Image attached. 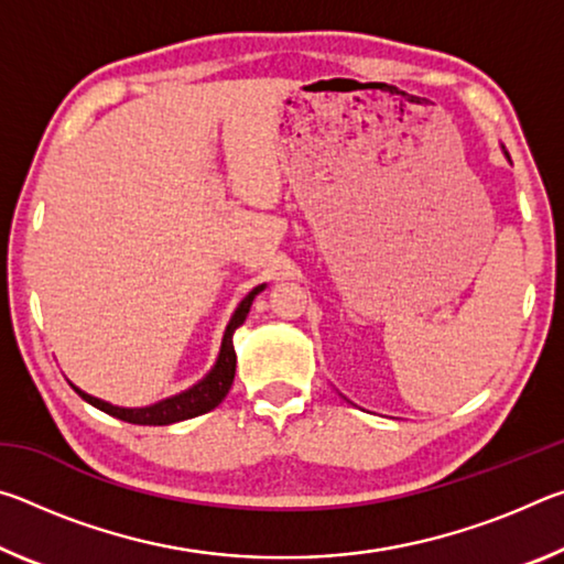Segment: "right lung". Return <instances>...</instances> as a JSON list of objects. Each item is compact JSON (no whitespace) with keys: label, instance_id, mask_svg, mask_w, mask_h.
Wrapping results in <instances>:
<instances>
[{"label":"right lung","instance_id":"add662e5","mask_svg":"<svg viewBox=\"0 0 564 564\" xmlns=\"http://www.w3.org/2000/svg\"><path fill=\"white\" fill-rule=\"evenodd\" d=\"M263 289L265 285H256V289L248 293L241 303H238V308L231 316V323L226 326L221 352H218L212 373H208L202 383H196L194 388L184 390V393L171 395L166 400H161V403L147 405V408H119V405L107 403V400H99L89 393H84V390H79L76 386H74V390L94 408H99V410H104V413H109L113 417L123 420V423H133V425H171V423H178V420H188V417L208 413V410H214L226 398L228 390H231L234 376H236L234 330L246 321L253 299Z\"/></svg>","mask_w":564,"mask_h":564}]
</instances>
